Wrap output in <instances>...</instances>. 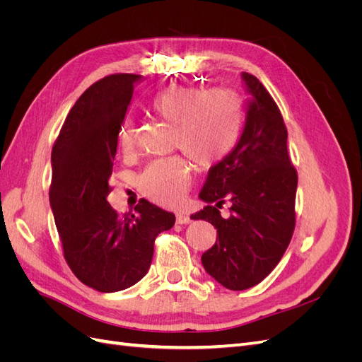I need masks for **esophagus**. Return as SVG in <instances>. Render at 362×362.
<instances>
[{"label": "esophagus", "mask_w": 362, "mask_h": 362, "mask_svg": "<svg viewBox=\"0 0 362 362\" xmlns=\"http://www.w3.org/2000/svg\"><path fill=\"white\" fill-rule=\"evenodd\" d=\"M192 222V218H190V216H187V214H177V223L178 225H187V223H190Z\"/></svg>", "instance_id": "esophagus-1"}]
</instances>
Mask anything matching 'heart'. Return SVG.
<instances>
[{
    "mask_svg": "<svg viewBox=\"0 0 362 362\" xmlns=\"http://www.w3.org/2000/svg\"><path fill=\"white\" fill-rule=\"evenodd\" d=\"M151 112L175 125L173 145L208 169L231 154L243 129V104L225 87L202 90L177 84L157 93L149 103ZM120 148L129 152L134 145L133 129L125 127ZM193 178V164L182 156L152 161L140 177V187L149 199L173 205L182 199Z\"/></svg>",
    "mask_w": 362,
    "mask_h": 362,
    "instance_id": "b5f03b06",
    "label": "heart"
}]
</instances>
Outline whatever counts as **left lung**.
<instances>
[{"mask_svg": "<svg viewBox=\"0 0 362 362\" xmlns=\"http://www.w3.org/2000/svg\"><path fill=\"white\" fill-rule=\"evenodd\" d=\"M249 95L238 144L208 170L199 198L208 205L192 216L217 229V242L202 254L205 272L228 290L257 286L276 267L294 231L298 173L287 151L279 108L257 76L242 72ZM232 204L229 218L218 208Z\"/></svg>", "mask_w": 362, "mask_h": 362, "instance_id": "1", "label": "left lung"}]
</instances>
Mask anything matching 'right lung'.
I'll use <instances>...</instances> for the list:
<instances>
[{"label": "right lung", "mask_w": 362, "mask_h": 362, "mask_svg": "<svg viewBox=\"0 0 362 362\" xmlns=\"http://www.w3.org/2000/svg\"><path fill=\"white\" fill-rule=\"evenodd\" d=\"M141 75L115 74L96 81L74 107L52 146L49 204L63 254L87 287L115 293L144 278L156 237L175 214L141 199L136 214L119 216L107 196L127 108Z\"/></svg>", "instance_id": "right-lung-1"}]
</instances>
